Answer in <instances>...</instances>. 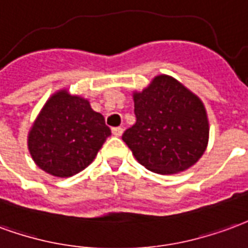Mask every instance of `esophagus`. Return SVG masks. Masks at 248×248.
<instances>
[{"mask_svg": "<svg viewBox=\"0 0 248 248\" xmlns=\"http://www.w3.org/2000/svg\"><path fill=\"white\" fill-rule=\"evenodd\" d=\"M112 133L115 135V136H122L123 135V128L122 126H115V128H112Z\"/></svg>", "mask_w": 248, "mask_h": 248, "instance_id": "34e87169", "label": "esophagus"}]
</instances>
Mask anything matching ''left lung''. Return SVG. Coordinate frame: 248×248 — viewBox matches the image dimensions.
I'll return each mask as SVG.
<instances>
[{
	"label": "left lung",
	"instance_id": "obj_1",
	"mask_svg": "<svg viewBox=\"0 0 248 248\" xmlns=\"http://www.w3.org/2000/svg\"><path fill=\"white\" fill-rule=\"evenodd\" d=\"M136 123L123 140L146 169L173 174L194 165L209 140L205 107L187 88L166 75L135 93Z\"/></svg>",
	"mask_w": 248,
	"mask_h": 248
}]
</instances>
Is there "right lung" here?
Returning <instances> with one entry per match:
<instances>
[{
  "label": "right lung",
  "mask_w": 248,
  "mask_h": 248,
  "mask_svg": "<svg viewBox=\"0 0 248 248\" xmlns=\"http://www.w3.org/2000/svg\"><path fill=\"white\" fill-rule=\"evenodd\" d=\"M111 135L86 99L61 91L48 99L29 133V151L42 170L71 177L90 165Z\"/></svg>",
  "instance_id": "right-lung-1"
}]
</instances>
